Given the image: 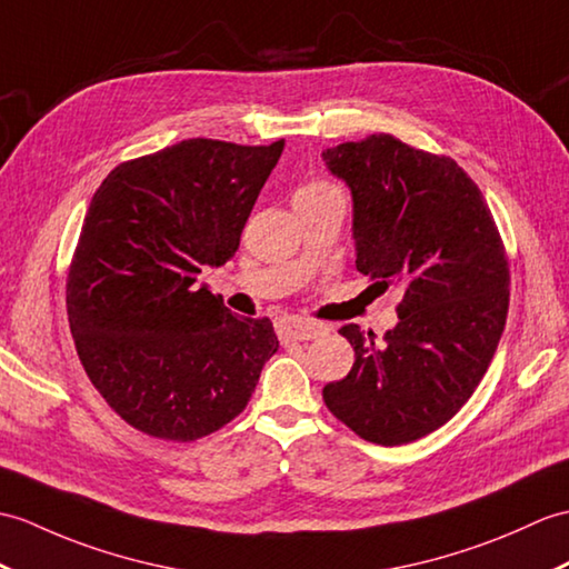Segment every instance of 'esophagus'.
Wrapping results in <instances>:
<instances>
[{"instance_id":"34e87169","label":"esophagus","mask_w":569,"mask_h":569,"mask_svg":"<svg viewBox=\"0 0 569 569\" xmlns=\"http://www.w3.org/2000/svg\"><path fill=\"white\" fill-rule=\"evenodd\" d=\"M327 332V327L312 320H300V317H286L279 322V337L286 341H306Z\"/></svg>"}]
</instances>
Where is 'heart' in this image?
Listing matches in <instances>:
<instances>
[{
  "mask_svg": "<svg viewBox=\"0 0 569 569\" xmlns=\"http://www.w3.org/2000/svg\"><path fill=\"white\" fill-rule=\"evenodd\" d=\"M335 191H339V189H335L332 183H327V181H310V183H306V187H302V189H298L296 196H322V193H335Z\"/></svg>",
  "mask_w": 569,
  "mask_h": 569,
  "instance_id": "1",
  "label": "heart"
}]
</instances>
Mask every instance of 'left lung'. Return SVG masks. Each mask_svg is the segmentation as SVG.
Instances as JSON below:
<instances>
[{
	"label": "left lung",
	"mask_w": 569,
	"mask_h": 569,
	"mask_svg": "<svg viewBox=\"0 0 569 569\" xmlns=\"http://www.w3.org/2000/svg\"><path fill=\"white\" fill-rule=\"evenodd\" d=\"M353 198L356 269L398 286L386 341L345 325L356 361L325 405L361 439L402 446L443 427L490 368L509 310V261L482 191L451 157L378 133L322 152Z\"/></svg>",
	"instance_id": "1"
}]
</instances>
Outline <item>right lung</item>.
I'll list each match as a JSON object with an SVG mask.
<instances>
[{"label": "right lung", "instance_id": "obj_1", "mask_svg": "<svg viewBox=\"0 0 569 569\" xmlns=\"http://www.w3.org/2000/svg\"><path fill=\"white\" fill-rule=\"evenodd\" d=\"M283 152L181 140L118 164L91 198L68 273V317L84 371L130 427L196 441L247 407L279 349L269 317H237L208 286Z\"/></svg>", "mask_w": 569, "mask_h": 569}]
</instances>
